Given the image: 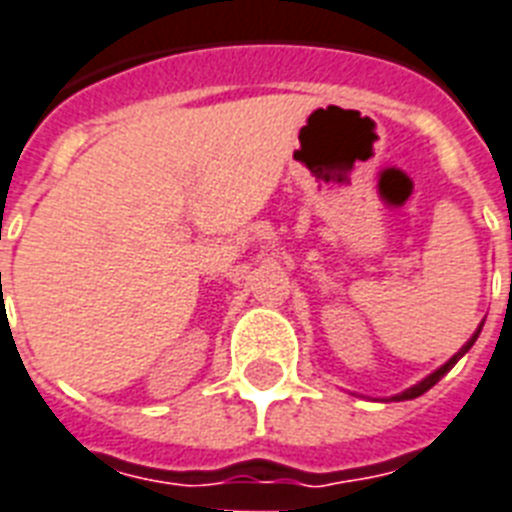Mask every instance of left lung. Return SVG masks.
I'll list each match as a JSON object with an SVG mask.
<instances>
[{"instance_id": "left-lung-1", "label": "left lung", "mask_w": 512, "mask_h": 512, "mask_svg": "<svg viewBox=\"0 0 512 512\" xmlns=\"http://www.w3.org/2000/svg\"><path fill=\"white\" fill-rule=\"evenodd\" d=\"M481 327H484V322H481V325H478V330H476V333H473V338H470V341H468V343H465L463 349L457 351L455 357L449 359L447 365H444V367H439V370L433 372V375H428V378H425V380H420L418 386H412V388H407V391H404V394L394 396V399H399V402H402V399H415V396L425 394V391H428V388H431V386H436V383H439V380H441V378H444V375H447V372H449V370H452V367H455V365H457V359L463 357L465 351H468V349H470V346H473V343H476L478 333H481Z\"/></svg>"}]
</instances>
